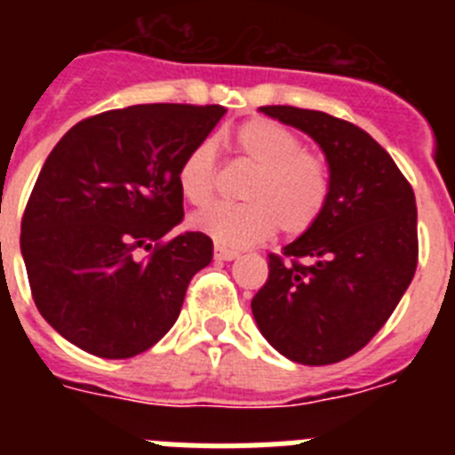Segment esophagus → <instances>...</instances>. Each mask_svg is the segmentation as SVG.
I'll use <instances>...</instances> for the list:
<instances>
[{
  "label": "esophagus",
  "mask_w": 455,
  "mask_h": 455,
  "mask_svg": "<svg viewBox=\"0 0 455 455\" xmlns=\"http://www.w3.org/2000/svg\"><path fill=\"white\" fill-rule=\"evenodd\" d=\"M214 257H216V259H223V262H232V259H236V257H239V251L216 246L214 248Z\"/></svg>",
  "instance_id": "obj_1"
}]
</instances>
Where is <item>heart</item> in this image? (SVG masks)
<instances>
[{"mask_svg": "<svg viewBox=\"0 0 455 455\" xmlns=\"http://www.w3.org/2000/svg\"><path fill=\"white\" fill-rule=\"evenodd\" d=\"M235 148L255 172L243 187V204H216L198 212L191 223L228 248L251 246L280 230L284 236L307 232L331 198V168L323 156L305 150L284 124L251 118L232 134ZM184 198L203 207L216 191V146L204 139L187 152L178 168Z\"/></svg>", "mask_w": 455, "mask_h": 455, "instance_id": "1", "label": "heart"}]
</instances>
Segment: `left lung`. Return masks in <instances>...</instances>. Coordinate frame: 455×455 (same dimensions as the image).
Segmentation results:
<instances>
[{"label": "left lung", "mask_w": 455, "mask_h": 455, "mask_svg": "<svg viewBox=\"0 0 455 455\" xmlns=\"http://www.w3.org/2000/svg\"><path fill=\"white\" fill-rule=\"evenodd\" d=\"M259 111L312 136L332 184L319 220L283 255H268V280L252 299V316L291 363H339L367 347L412 283L419 255L415 193L357 124L312 108Z\"/></svg>", "instance_id": "obj_1"}]
</instances>
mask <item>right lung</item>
<instances>
[{
    "mask_svg": "<svg viewBox=\"0 0 455 455\" xmlns=\"http://www.w3.org/2000/svg\"><path fill=\"white\" fill-rule=\"evenodd\" d=\"M225 116L219 104H136L82 120L47 156L22 216L43 319L107 360L148 351L178 321L214 243L182 223L178 168Z\"/></svg>",
    "mask_w": 455,
    "mask_h": 455,
    "instance_id": "add662e5",
    "label": "right lung"
}]
</instances>
